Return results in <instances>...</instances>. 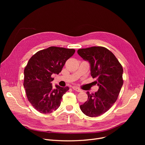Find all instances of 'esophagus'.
<instances>
[{
  "instance_id": "esophagus-1",
  "label": "esophagus",
  "mask_w": 145,
  "mask_h": 145,
  "mask_svg": "<svg viewBox=\"0 0 145 145\" xmlns=\"http://www.w3.org/2000/svg\"><path fill=\"white\" fill-rule=\"evenodd\" d=\"M72 89H73L74 90L76 91V92H82V90H81L80 89H79V88H77V87H76V86H73V87H72Z\"/></svg>"
}]
</instances>
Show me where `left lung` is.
I'll return each instance as SVG.
<instances>
[{
  "label": "left lung",
  "mask_w": 145,
  "mask_h": 145,
  "mask_svg": "<svg viewBox=\"0 0 145 145\" xmlns=\"http://www.w3.org/2000/svg\"><path fill=\"white\" fill-rule=\"evenodd\" d=\"M78 55L90 64V74L99 89L95 93L87 92L88 101L80 106L89 117H97L107 112L116 101L122 87L123 70L117 58L109 50L93 46L78 50Z\"/></svg>",
  "instance_id": "8db88e82"
}]
</instances>
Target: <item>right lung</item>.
Wrapping results in <instances>:
<instances>
[{"mask_svg": "<svg viewBox=\"0 0 145 145\" xmlns=\"http://www.w3.org/2000/svg\"><path fill=\"white\" fill-rule=\"evenodd\" d=\"M75 52L73 49L51 46L36 53L24 70V86L28 101L41 113H50L60 105L69 87L52 86L53 74H59L66 60Z\"/></svg>", "mask_w": 145, "mask_h": 145, "instance_id": "add662e5", "label": "right lung"}]
</instances>
